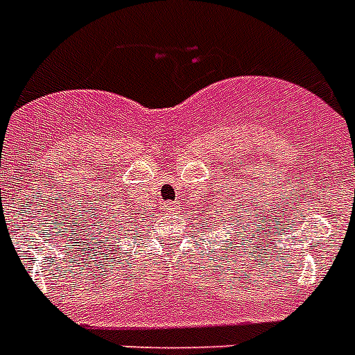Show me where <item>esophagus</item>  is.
<instances>
[{"label":"esophagus","mask_w":355,"mask_h":355,"mask_svg":"<svg viewBox=\"0 0 355 355\" xmlns=\"http://www.w3.org/2000/svg\"><path fill=\"white\" fill-rule=\"evenodd\" d=\"M175 209H178L177 202H168V204H164V211L171 213V211H175Z\"/></svg>","instance_id":"obj_1"}]
</instances>
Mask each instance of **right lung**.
<instances>
[{"instance_id":"right-lung-1","label":"right lung","mask_w":355,"mask_h":355,"mask_svg":"<svg viewBox=\"0 0 355 355\" xmlns=\"http://www.w3.org/2000/svg\"><path fill=\"white\" fill-rule=\"evenodd\" d=\"M103 220H105V215L102 217L100 213H94V218H89V226H91V227H89V232H87L89 237H91V233H93L96 239L103 237V235H105V227H103V226H105V223L103 225L101 224ZM98 231L101 232L100 236L97 235Z\"/></svg>"}]
</instances>
